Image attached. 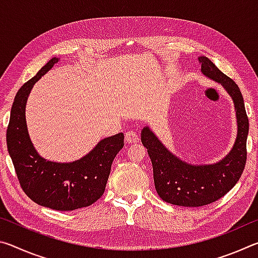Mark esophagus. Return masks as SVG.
<instances>
[{
	"label": "esophagus",
	"instance_id": "1",
	"mask_svg": "<svg viewBox=\"0 0 258 258\" xmlns=\"http://www.w3.org/2000/svg\"><path fill=\"white\" fill-rule=\"evenodd\" d=\"M125 142L128 143V145H137V143L140 142V138L137 133L130 131V132L125 133Z\"/></svg>",
	"mask_w": 258,
	"mask_h": 258
}]
</instances>
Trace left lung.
Instances as JSON below:
<instances>
[{
	"mask_svg": "<svg viewBox=\"0 0 258 258\" xmlns=\"http://www.w3.org/2000/svg\"><path fill=\"white\" fill-rule=\"evenodd\" d=\"M198 61L204 75L220 83L233 100L238 131L229 154L214 164H189L172 154L149 126L141 132V142L152 163L157 194L166 203L184 207L205 206L228 194L241 176L247 158L249 123L240 89L206 56H199Z\"/></svg>",
	"mask_w": 258,
	"mask_h": 258,
	"instance_id": "8db88e82",
	"label": "left lung"
}]
</instances>
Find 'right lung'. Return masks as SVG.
Listing matches in <instances>:
<instances>
[{
  "instance_id": "add662e5",
  "label": "right lung",
  "mask_w": 258,
  "mask_h": 258,
  "mask_svg": "<svg viewBox=\"0 0 258 258\" xmlns=\"http://www.w3.org/2000/svg\"><path fill=\"white\" fill-rule=\"evenodd\" d=\"M59 60L52 58L19 89L11 108L7 145L20 185L34 203L74 211L90 206L103 195L112 161L124 147V134L102 139L89 154L69 163L47 160L38 154L28 134L26 103L35 83Z\"/></svg>"
}]
</instances>
